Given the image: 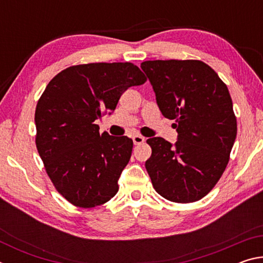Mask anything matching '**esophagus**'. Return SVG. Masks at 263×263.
Listing matches in <instances>:
<instances>
[{
    "label": "esophagus",
    "instance_id": "34e87169",
    "mask_svg": "<svg viewBox=\"0 0 263 263\" xmlns=\"http://www.w3.org/2000/svg\"><path fill=\"white\" fill-rule=\"evenodd\" d=\"M132 140H133V142H135V145H139V144H142V142H144L146 139H145V137L136 135V136H133Z\"/></svg>",
    "mask_w": 263,
    "mask_h": 263
}]
</instances>
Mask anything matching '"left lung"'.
<instances>
[{"label": "left lung", "mask_w": 263, "mask_h": 263, "mask_svg": "<svg viewBox=\"0 0 263 263\" xmlns=\"http://www.w3.org/2000/svg\"><path fill=\"white\" fill-rule=\"evenodd\" d=\"M149 79L164 117L174 119L177 141L149 138L145 162L155 191L168 201L193 203L212 190L224 173L237 137L229 89L201 60H148Z\"/></svg>", "instance_id": "obj_1"}]
</instances>
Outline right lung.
Returning <instances> with one entry per match:
<instances>
[{
	"instance_id": "right-lung-1",
	"label": "right lung",
	"mask_w": 263,
	"mask_h": 263,
	"mask_svg": "<svg viewBox=\"0 0 263 263\" xmlns=\"http://www.w3.org/2000/svg\"><path fill=\"white\" fill-rule=\"evenodd\" d=\"M146 80L132 62L75 65L57 74L38 100L35 146L54 188L73 205L95 208L117 194L133 141L100 133L95 121Z\"/></svg>"
}]
</instances>
